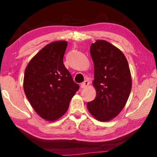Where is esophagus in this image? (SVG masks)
Returning <instances> with one entry per match:
<instances>
[{"mask_svg": "<svg viewBox=\"0 0 157 157\" xmlns=\"http://www.w3.org/2000/svg\"><path fill=\"white\" fill-rule=\"evenodd\" d=\"M89 85V82L86 80V81H84V82H82V83L80 85V87L82 89H84V88H86V86H88Z\"/></svg>", "mask_w": 157, "mask_h": 157, "instance_id": "34e87169", "label": "esophagus"}]
</instances>
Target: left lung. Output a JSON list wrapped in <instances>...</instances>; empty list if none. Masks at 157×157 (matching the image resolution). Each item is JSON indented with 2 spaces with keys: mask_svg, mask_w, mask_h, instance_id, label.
<instances>
[{
  "mask_svg": "<svg viewBox=\"0 0 157 157\" xmlns=\"http://www.w3.org/2000/svg\"><path fill=\"white\" fill-rule=\"evenodd\" d=\"M90 52L94 64L93 86L96 96L87 103V109L96 120L109 121L120 113L131 92L129 64L123 52L107 41L96 40Z\"/></svg>",
  "mask_w": 157,
  "mask_h": 157,
  "instance_id": "1",
  "label": "left lung"
}]
</instances>
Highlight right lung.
Returning <instances> with one entry per match:
<instances>
[{"label":"right lung","mask_w":157,"mask_h":157,"mask_svg":"<svg viewBox=\"0 0 157 157\" xmlns=\"http://www.w3.org/2000/svg\"><path fill=\"white\" fill-rule=\"evenodd\" d=\"M67 45L66 41L46 45L25 70V94L34 110L47 121L54 122L63 116L79 88L63 63Z\"/></svg>","instance_id":"right-lung-1"}]
</instances>
